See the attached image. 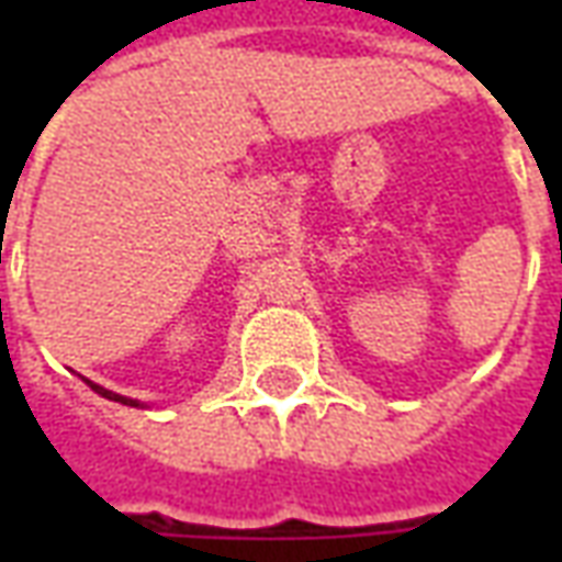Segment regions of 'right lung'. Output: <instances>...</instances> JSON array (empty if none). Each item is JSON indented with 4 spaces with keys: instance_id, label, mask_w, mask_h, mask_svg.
<instances>
[{
    "instance_id": "obj_1",
    "label": "right lung",
    "mask_w": 562,
    "mask_h": 562,
    "mask_svg": "<svg viewBox=\"0 0 562 562\" xmlns=\"http://www.w3.org/2000/svg\"><path fill=\"white\" fill-rule=\"evenodd\" d=\"M87 382H90V379H87ZM90 389L95 391V394H102V397H108V401H116V403H123V406H140L138 401H132V397H123V394H114V391L102 389V385H95V382H90Z\"/></svg>"
}]
</instances>
